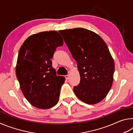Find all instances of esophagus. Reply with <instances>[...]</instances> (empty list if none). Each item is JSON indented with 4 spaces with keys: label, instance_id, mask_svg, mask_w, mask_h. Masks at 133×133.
Wrapping results in <instances>:
<instances>
[{
    "label": "esophagus",
    "instance_id": "34e87169",
    "mask_svg": "<svg viewBox=\"0 0 133 133\" xmlns=\"http://www.w3.org/2000/svg\"><path fill=\"white\" fill-rule=\"evenodd\" d=\"M65 78H66V79H69V75H66V76H65Z\"/></svg>",
    "mask_w": 133,
    "mask_h": 133
}]
</instances>
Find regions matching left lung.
<instances>
[{
    "mask_svg": "<svg viewBox=\"0 0 133 133\" xmlns=\"http://www.w3.org/2000/svg\"><path fill=\"white\" fill-rule=\"evenodd\" d=\"M76 62L80 83L73 88L76 96L89 104L103 100L113 82L114 63L102 38L91 30L75 28L60 30Z\"/></svg>",
    "mask_w": 133,
    "mask_h": 133,
    "instance_id": "left-lung-1",
    "label": "left lung"
}]
</instances>
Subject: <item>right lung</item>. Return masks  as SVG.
<instances>
[{"mask_svg":"<svg viewBox=\"0 0 133 133\" xmlns=\"http://www.w3.org/2000/svg\"><path fill=\"white\" fill-rule=\"evenodd\" d=\"M63 44L57 31H43L29 36L20 49L16 74L22 93L34 107L47 109L58 102L65 79L56 75L50 59Z\"/></svg>","mask_w":133,"mask_h":133,"instance_id":"right-lung-1","label":"right lung"}]
</instances>
